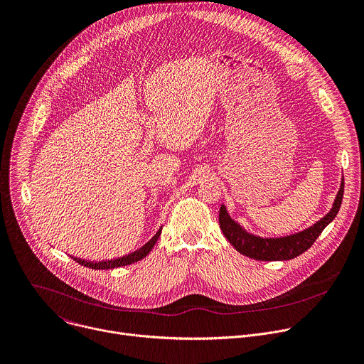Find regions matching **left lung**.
<instances>
[{
  "label": "left lung",
  "instance_id": "8db88e82",
  "mask_svg": "<svg viewBox=\"0 0 364 364\" xmlns=\"http://www.w3.org/2000/svg\"><path fill=\"white\" fill-rule=\"evenodd\" d=\"M344 193V180L341 178L340 188L333 201L330 211L316 221L313 225L304 228L303 231L283 235V237H260L253 232H249L245 227H241L234 221L225 205L221 204L218 223L223 234L230 241V245L243 256H247L260 262H283L291 260L311 247L320 232L330 224L337 215Z\"/></svg>",
  "mask_w": 364,
  "mask_h": 364
}]
</instances>
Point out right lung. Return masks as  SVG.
<instances>
[{
    "instance_id": "right-lung-1",
    "label": "right lung",
    "mask_w": 364,
    "mask_h": 364,
    "mask_svg": "<svg viewBox=\"0 0 364 364\" xmlns=\"http://www.w3.org/2000/svg\"><path fill=\"white\" fill-rule=\"evenodd\" d=\"M161 228L160 227L157 230V232L147 241L146 245H143L139 250L133 252V253H129L123 257H118V259H112V260H102V262H87V260H81V259H74L78 264L84 266V267H88V269H92V270H108V269H115V267H121V266H129V264H133V263H137L139 260L144 259L154 247V245L157 243V240L161 234Z\"/></svg>"
}]
</instances>
